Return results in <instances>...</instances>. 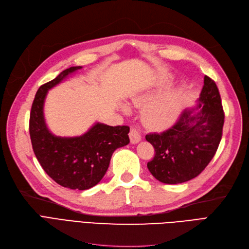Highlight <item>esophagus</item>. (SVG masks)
Returning a JSON list of instances; mask_svg holds the SVG:
<instances>
[{
    "instance_id": "obj_1",
    "label": "esophagus",
    "mask_w": 249,
    "mask_h": 249,
    "mask_svg": "<svg viewBox=\"0 0 249 249\" xmlns=\"http://www.w3.org/2000/svg\"><path fill=\"white\" fill-rule=\"evenodd\" d=\"M129 136H130V140H131L133 144H136V143H138L142 138L141 133L139 132L138 129H136V127H132Z\"/></svg>"
}]
</instances>
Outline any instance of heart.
<instances>
[{"instance_id":"1","label":"heart","mask_w":249,"mask_h":249,"mask_svg":"<svg viewBox=\"0 0 249 249\" xmlns=\"http://www.w3.org/2000/svg\"><path fill=\"white\" fill-rule=\"evenodd\" d=\"M180 103L182 94L178 90H171L147 104L144 109V119L153 126L167 125L177 117ZM124 110L125 111L126 108Z\"/></svg>"}]
</instances>
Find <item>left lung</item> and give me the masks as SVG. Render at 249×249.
Masks as SVG:
<instances>
[{"instance_id":"8db88e82","label":"left lung","mask_w":249,"mask_h":249,"mask_svg":"<svg viewBox=\"0 0 249 249\" xmlns=\"http://www.w3.org/2000/svg\"><path fill=\"white\" fill-rule=\"evenodd\" d=\"M223 124L219 90L212 79L205 76L196 106L185 109L170 129L145 136L156 152L147 163L148 170L164 184H179L196 178L216 154Z\"/></svg>"}]
</instances>
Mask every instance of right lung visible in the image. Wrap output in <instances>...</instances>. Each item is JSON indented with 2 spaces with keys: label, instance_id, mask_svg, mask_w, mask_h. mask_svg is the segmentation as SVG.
<instances>
[{
  "label": "right lung",
  "instance_id": "add662e5",
  "mask_svg": "<svg viewBox=\"0 0 249 249\" xmlns=\"http://www.w3.org/2000/svg\"><path fill=\"white\" fill-rule=\"evenodd\" d=\"M81 69L82 66L70 67L39 87L29 124L34 154L43 170L57 184L73 190H86L99 184L114 150L130 142V127L126 125L111 126L96 123L77 137H59L50 132L43 115L47 93L69 74Z\"/></svg>",
  "mask_w": 249,
  "mask_h": 249
}]
</instances>
